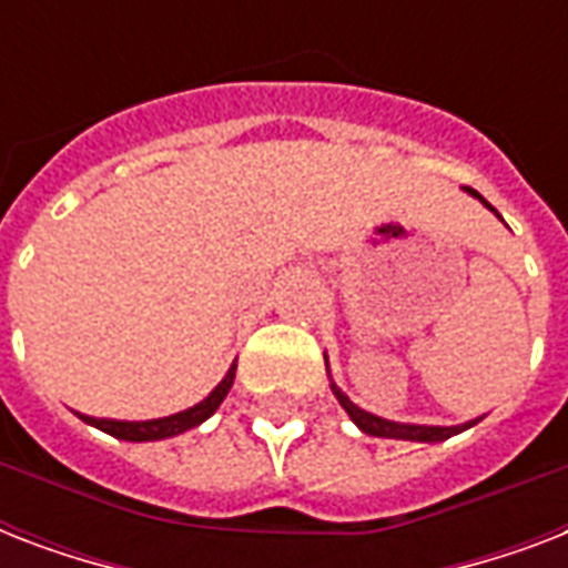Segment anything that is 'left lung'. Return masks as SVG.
<instances>
[{"mask_svg": "<svg viewBox=\"0 0 568 568\" xmlns=\"http://www.w3.org/2000/svg\"><path fill=\"white\" fill-rule=\"evenodd\" d=\"M468 194L477 196L480 203L486 205V209H493V205L486 203L484 196L477 194V191L466 189ZM495 212V209H493ZM498 214V212H495ZM333 386V395L338 397V404L345 406V413L351 415V422L359 427L363 433H368V436H383V439H409V442H445L450 439V436H457V433L468 430V427H475L480 418H475V422H466V424H457V427H430V424H400V422H388V418H379V415L374 413H365V409H359V406L351 400V397L342 392V388L336 386V383H329Z\"/></svg>", "mask_w": 568, "mask_h": 568, "instance_id": "left-lung-1", "label": "left lung"}]
</instances>
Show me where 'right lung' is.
Instances as JSON below:
<instances>
[{"instance_id":"obj_1","label":"right lung","mask_w":568,"mask_h":568,"mask_svg":"<svg viewBox=\"0 0 568 568\" xmlns=\"http://www.w3.org/2000/svg\"><path fill=\"white\" fill-rule=\"evenodd\" d=\"M232 379H235V363L226 372V377L214 386V392L205 400H200L191 409H182L176 415H168V418H153V422H114V418H91V415L75 413L82 422H88L91 427H100L102 433H109L114 439L126 442H155V439H171V436H180V433L191 430L196 424H203L209 415H214V409L221 406V400L226 397V392L232 388Z\"/></svg>"}]
</instances>
